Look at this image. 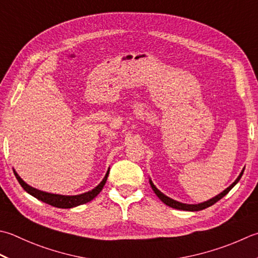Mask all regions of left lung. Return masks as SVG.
I'll use <instances>...</instances> for the list:
<instances>
[{"label":"left lung","mask_w":258,"mask_h":258,"mask_svg":"<svg viewBox=\"0 0 258 258\" xmlns=\"http://www.w3.org/2000/svg\"><path fill=\"white\" fill-rule=\"evenodd\" d=\"M244 170H245V169L241 170L240 174L238 175V178H237V179L235 180V182L231 183V184L228 186V188L225 189V190L223 191V192L219 194L218 196L214 197L213 199H209L208 201H205V203H201V204H198V205H188V204L179 203V201H175V200H173V199H171V198H169V197H166L164 194L161 192V191L153 184L152 180H150V184H151V186H152V189H153V191L155 192V195L159 197V199H160L161 201H162V203H164L166 206L171 207V208H174V209H178V210H185V211H199V210H203V209L208 208V207L213 206L214 204L217 203V201H219L221 198H224V197H225L227 194H228L229 191H230L231 189H233L234 186L237 184V182H238V181L240 180L241 175H243V173H244Z\"/></svg>","instance_id":"obj_1"}]
</instances>
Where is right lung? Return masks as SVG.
I'll use <instances>...</instances> for the list:
<instances>
[{"label":"right lung","mask_w":258,"mask_h":258,"mask_svg":"<svg viewBox=\"0 0 258 258\" xmlns=\"http://www.w3.org/2000/svg\"><path fill=\"white\" fill-rule=\"evenodd\" d=\"M13 172L15 178L18 179L19 183L21 184L22 188L27 191L28 194H30L31 196H33L34 198H37L39 200H41L42 203L48 204L52 207H55V208H74V207H77L80 205H84L86 203H89L92 201L96 196H97L102 189L104 188V185L106 183V180H107V176L109 173V169L107 172H106L104 179L102 180L96 188H94L93 190L88 191V192H85L82 195H77V196H62V195H54V194H49V192H44V191L38 190L35 188H32L31 185H29L28 183H25L24 181L20 178V175L15 172V170L13 169Z\"/></svg>","instance_id":"obj_1"}]
</instances>
